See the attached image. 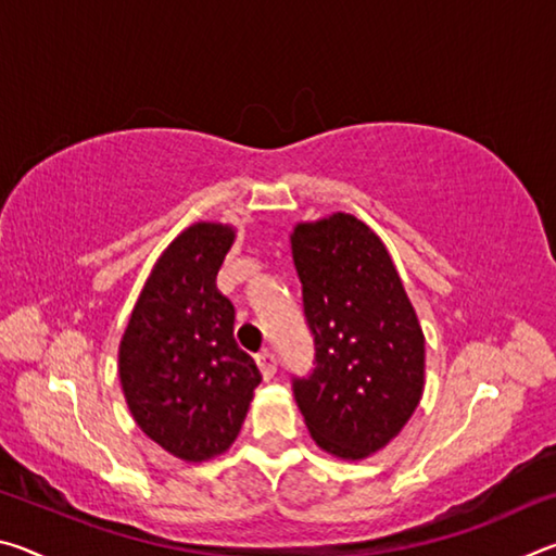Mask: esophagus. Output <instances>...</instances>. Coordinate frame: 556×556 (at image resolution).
<instances>
[{"label":"esophagus","instance_id":"34e87169","mask_svg":"<svg viewBox=\"0 0 556 556\" xmlns=\"http://www.w3.org/2000/svg\"><path fill=\"white\" fill-rule=\"evenodd\" d=\"M257 365H260L262 375H265V380L275 378V372H277V357H275V353H271V351L257 353Z\"/></svg>","mask_w":556,"mask_h":556}]
</instances>
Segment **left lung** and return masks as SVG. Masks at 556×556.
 Returning <instances> with one entry per match:
<instances>
[{
	"instance_id": "obj_1",
	"label": "left lung",
	"mask_w": 556,
	"mask_h": 556,
	"mask_svg": "<svg viewBox=\"0 0 556 556\" xmlns=\"http://www.w3.org/2000/svg\"><path fill=\"white\" fill-rule=\"evenodd\" d=\"M291 257L314 338V370L291 390L318 446L365 458L417 409L425 333L382 240L353 215L296 225Z\"/></svg>"
}]
</instances>
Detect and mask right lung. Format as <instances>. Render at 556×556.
Here are the masks:
<instances>
[{
    "label": "right lung",
    "instance_id": "1",
    "mask_svg": "<svg viewBox=\"0 0 556 556\" xmlns=\"http://www.w3.org/2000/svg\"><path fill=\"white\" fill-rule=\"evenodd\" d=\"M235 232L199 223L159 257L119 343V380L139 429L168 454L205 460L240 434L257 365L235 341V306L215 287Z\"/></svg>",
    "mask_w": 556,
    "mask_h": 556
}]
</instances>
